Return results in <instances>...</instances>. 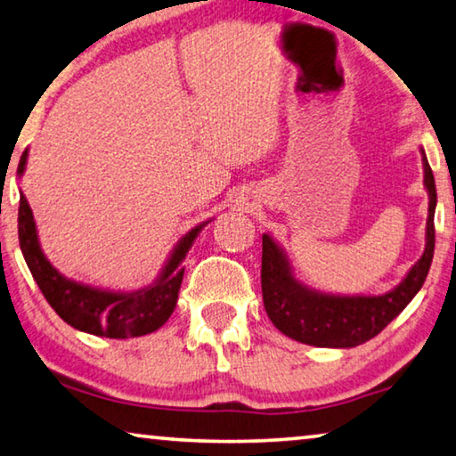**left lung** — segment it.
Instances as JSON below:
<instances>
[{
  "instance_id": "obj_1",
  "label": "left lung",
  "mask_w": 456,
  "mask_h": 456,
  "mask_svg": "<svg viewBox=\"0 0 456 456\" xmlns=\"http://www.w3.org/2000/svg\"><path fill=\"white\" fill-rule=\"evenodd\" d=\"M422 151L424 186L428 191L426 248L394 290L381 296H338L319 292L294 278L284 249L264 235L262 241V294L265 313L273 327L286 337L313 346L349 349L379 335L410 305L428 276L435 256L436 184Z\"/></svg>"
}]
</instances>
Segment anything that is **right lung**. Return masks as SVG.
I'll return each mask as SVG.
<instances>
[{
  "label": "right lung",
  "instance_id": "1",
  "mask_svg": "<svg viewBox=\"0 0 456 456\" xmlns=\"http://www.w3.org/2000/svg\"><path fill=\"white\" fill-rule=\"evenodd\" d=\"M28 162V150L21 154L18 164V176L24 175ZM208 223V221H207ZM207 223L191 229L172 249L168 262L162 267L160 276L150 286L134 292H115L93 288L83 281L70 280L48 262L40 248L38 231L32 208L28 205L24 192L20 191L18 208V237L20 249L24 254L32 278L45 294L48 305L61 319L72 329L89 332V335L107 338H129L150 335L162 327L175 313L178 290L183 284V262L194 240Z\"/></svg>",
  "mask_w": 456,
  "mask_h": 456
}]
</instances>
